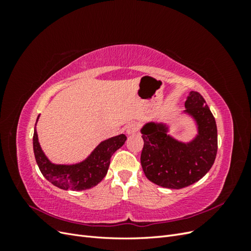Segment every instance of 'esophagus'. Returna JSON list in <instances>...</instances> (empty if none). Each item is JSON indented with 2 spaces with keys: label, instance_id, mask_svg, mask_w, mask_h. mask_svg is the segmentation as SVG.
Wrapping results in <instances>:
<instances>
[{
  "label": "esophagus",
  "instance_id": "1",
  "mask_svg": "<svg viewBox=\"0 0 251 251\" xmlns=\"http://www.w3.org/2000/svg\"><path fill=\"white\" fill-rule=\"evenodd\" d=\"M126 131V134H128V135L134 134V133H136V132L138 131V125L135 124V123H132L130 125H127Z\"/></svg>",
  "mask_w": 251,
  "mask_h": 251
}]
</instances>
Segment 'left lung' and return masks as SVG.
I'll use <instances>...</instances> for the list:
<instances>
[{
  "mask_svg": "<svg viewBox=\"0 0 251 251\" xmlns=\"http://www.w3.org/2000/svg\"><path fill=\"white\" fill-rule=\"evenodd\" d=\"M186 113L195 117L199 134L191 143L166 135L161 124L150 123L141 130L144 141L140 156L142 170L153 183L180 189L199 181L210 170L218 151L216 120L199 92L192 91L185 101Z\"/></svg>",
  "mask_w": 251,
  "mask_h": 251,
  "instance_id": "left-lung-1",
  "label": "left lung"
}]
</instances>
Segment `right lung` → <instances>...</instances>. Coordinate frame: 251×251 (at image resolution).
<instances>
[{
  "mask_svg": "<svg viewBox=\"0 0 251 251\" xmlns=\"http://www.w3.org/2000/svg\"><path fill=\"white\" fill-rule=\"evenodd\" d=\"M126 140V137L124 134L115 136L102 141L83 162L75 165H56L51 163L44 155L34 130L33 151L43 176L53 185L62 189L85 191L95 186L104 178L112 155L124 146Z\"/></svg>",
  "mask_w": 251,
  "mask_h": 251,
  "instance_id": "obj_1",
  "label": "right lung"
}]
</instances>
